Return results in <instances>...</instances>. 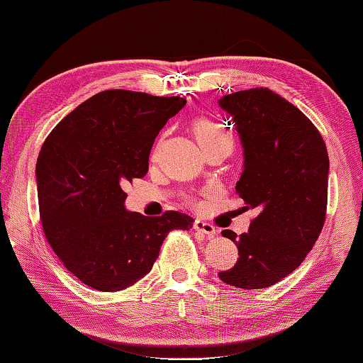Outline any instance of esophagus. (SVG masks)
Here are the masks:
<instances>
[{"label":"esophagus","mask_w":363,"mask_h":363,"mask_svg":"<svg viewBox=\"0 0 363 363\" xmlns=\"http://www.w3.org/2000/svg\"><path fill=\"white\" fill-rule=\"evenodd\" d=\"M194 229H195V231L208 235V238H215V235H216L215 226H211L210 223H205L202 220H195L194 221Z\"/></svg>","instance_id":"1"}]
</instances>
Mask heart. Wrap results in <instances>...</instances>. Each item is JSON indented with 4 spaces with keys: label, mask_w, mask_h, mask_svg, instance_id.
<instances>
[{
    "label": "heart",
    "mask_w": 363,
    "mask_h": 363,
    "mask_svg": "<svg viewBox=\"0 0 363 363\" xmlns=\"http://www.w3.org/2000/svg\"><path fill=\"white\" fill-rule=\"evenodd\" d=\"M192 132L199 142V145L202 147V150H206L208 147L218 145V143L223 142L233 143L231 134L223 128V124L210 118L195 119L192 123Z\"/></svg>",
    "instance_id": "heart-1"
}]
</instances>
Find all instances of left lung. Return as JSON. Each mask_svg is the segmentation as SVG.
<instances>
[{"mask_svg": "<svg viewBox=\"0 0 363 363\" xmlns=\"http://www.w3.org/2000/svg\"><path fill=\"white\" fill-rule=\"evenodd\" d=\"M220 106L231 114L244 147L235 192L258 215L239 238L221 233L238 245L239 258L218 276L240 289H263L294 272L318 239L330 158L312 121L269 89L224 95Z\"/></svg>", "mask_w": 363, "mask_h": 363, "instance_id": "left-lung-1", "label": "left lung"}]
</instances>
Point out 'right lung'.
Listing matches in <instances>:
<instances>
[{"label": "right lung", "mask_w": 363, "mask_h": 363, "mask_svg": "<svg viewBox=\"0 0 363 363\" xmlns=\"http://www.w3.org/2000/svg\"><path fill=\"white\" fill-rule=\"evenodd\" d=\"M186 99L105 90L50 132L37 160L40 221L62 264L84 284L116 292L150 272L172 229L192 228L186 213L128 211L124 187L148 171L158 132Z\"/></svg>", "instance_id": "add662e5"}]
</instances>
